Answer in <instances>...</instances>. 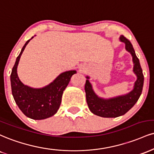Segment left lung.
I'll return each instance as SVG.
<instances>
[{"instance_id":"8db88e82","label":"left lung","mask_w":154,"mask_h":154,"mask_svg":"<svg viewBox=\"0 0 154 154\" xmlns=\"http://www.w3.org/2000/svg\"><path fill=\"white\" fill-rule=\"evenodd\" d=\"M120 40L125 44V49L132 55L133 62V72L137 76L132 91L124 95L116 97L104 99L98 97L94 92L92 85L89 82L90 77L87 76L85 90L86 93V100L89 109L93 114L103 118H116L125 114L133 107L139 99L142 93L144 77L139 62V59L136 57L134 49L128 38L121 35Z\"/></svg>"}]
</instances>
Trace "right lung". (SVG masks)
<instances>
[{"instance_id":"1","label":"right lung","mask_w":154,"mask_h":154,"mask_svg":"<svg viewBox=\"0 0 154 154\" xmlns=\"http://www.w3.org/2000/svg\"><path fill=\"white\" fill-rule=\"evenodd\" d=\"M33 38L26 42L16 58L11 74V84L14 100L22 112L31 119L43 120L53 116L59 110L63 92L72 76L77 72L70 70L62 72L52 82L42 88H33L23 84L18 78L17 66L26 46Z\"/></svg>"}]
</instances>
